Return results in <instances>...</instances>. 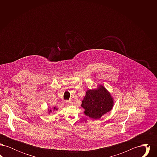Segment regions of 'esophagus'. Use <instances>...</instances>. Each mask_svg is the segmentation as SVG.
I'll use <instances>...</instances> for the list:
<instances>
[{"instance_id":"esophagus-1","label":"esophagus","mask_w":157,"mask_h":157,"mask_svg":"<svg viewBox=\"0 0 157 157\" xmlns=\"http://www.w3.org/2000/svg\"><path fill=\"white\" fill-rule=\"evenodd\" d=\"M66 104L67 105H71L72 104V102L71 101H66Z\"/></svg>"}]
</instances>
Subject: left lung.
<instances>
[{
    "mask_svg": "<svg viewBox=\"0 0 157 157\" xmlns=\"http://www.w3.org/2000/svg\"><path fill=\"white\" fill-rule=\"evenodd\" d=\"M113 104V98L111 94L100 85L96 89L86 91L81 106L85 109L83 112L86 116L98 120L111 111Z\"/></svg>",
    "mask_w": 157,
    "mask_h": 157,
    "instance_id": "8db88e82",
    "label": "left lung"
}]
</instances>
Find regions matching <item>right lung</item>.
Listing matches in <instances>:
<instances>
[{
	"label": "right lung",
	"mask_w": 157,
	"mask_h": 157,
	"mask_svg": "<svg viewBox=\"0 0 157 157\" xmlns=\"http://www.w3.org/2000/svg\"><path fill=\"white\" fill-rule=\"evenodd\" d=\"M55 110H58V108H56V107H53V110L52 109H48V112L50 113V112H52V111H55Z\"/></svg>",
	"instance_id": "add662e5"
}]
</instances>
